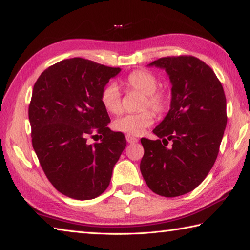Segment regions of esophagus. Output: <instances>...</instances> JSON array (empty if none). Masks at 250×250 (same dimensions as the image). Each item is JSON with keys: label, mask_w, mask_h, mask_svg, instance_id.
Instances as JSON below:
<instances>
[{"label": "esophagus", "mask_w": 250, "mask_h": 250, "mask_svg": "<svg viewBox=\"0 0 250 250\" xmlns=\"http://www.w3.org/2000/svg\"><path fill=\"white\" fill-rule=\"evenodd\" d=\"M125 139H126V142H128V143H136V142H138L139 140L136 139V138H134V136H132V135H125Z\"/></svg>", "instance_id": "obj_1"}]
</instances>
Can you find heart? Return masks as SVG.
Wrapping results in <instances>:
<instances>
[{
	"label": "heart",
	"mask_w": 250,
	"mask_h": 250,
	"mask_svg": "<svg viewBox=\"0 0 250 250\" xmlns=\"http://www.w3.org/2000/svg\"><path fill=\"white\" fill-rule=\"evenodd\" d=\"M125 84L130 90L138 91L144 94L141 108L145 109L139 114L122 115L114 120L112 126L117 131L139 135L154 122V114H164L169 108L171 97L164 89H157L158 79L153 72L145 69H138L129 73L125 79ZM101 103L110 114H119L122 110L121 94L115 83L106 84L101 92Z\"/></svg>",
	"instance_id": "1"
}]
</instances>
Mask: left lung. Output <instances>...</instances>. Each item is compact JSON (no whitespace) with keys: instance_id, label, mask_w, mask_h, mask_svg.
Segmentation results:
<instances>
[{"instance_id":"obj_1","label":"left lung","mask_w":250,"mask_h":250,"mask_svg":"<svg viewBox=\"0 0 250 250\" xmlns=\"http://www.w3.org/2000/svg\"><path fill=\"white\" fill-rule=\"evenodd\" d=\"M149 66L167 71L172 99L153 130L158 140L141 139L140 169L154 193L177 197L196 188L217 159L228 121L226 94L216 73L197 57H161Z\"/></svg>"}]
</instances>
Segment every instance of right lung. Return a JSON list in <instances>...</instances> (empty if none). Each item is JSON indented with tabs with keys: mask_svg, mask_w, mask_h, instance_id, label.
<instances>
[{
	"mask_svg": "<svg viewBox=\"0 0 250 250\" xmlns=\"http://www.w3.org/2000/svg\"><path fill=\"white\" fill-rule=\"evenodd\" d=\"M120 68L75 57L54 63L34 83L29 105L32 146L46 178L73 199L100 196L125 148V136L108 128L101 92ZM101 141L89 146L87 136Z\"/></svg>",
	"mask_w": 250,
	"mask_h": 250,
	"instance_id": "obj_1",
	"label": "right lung"
}]
</instances>
